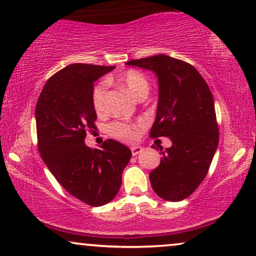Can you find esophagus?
<instances>
[{"label": "esophagus", "instance_id": "obj_1", "mask_svg": "<svg viewBox=\"0 0 256 256\" xmlns=\"http://www.w3.org/2000/svg\"><path fill=\"white\" fill-rule=\"evenodd\" d=\"M130 150H132V156H136V155H138V154L142 152L143 148H142V146H132Z\"/></svg>", "mask_w": 256, "mask_h": 256}]
</instances>
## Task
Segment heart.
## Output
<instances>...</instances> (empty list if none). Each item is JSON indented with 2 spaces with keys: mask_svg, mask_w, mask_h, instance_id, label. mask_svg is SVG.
I'll return each instance as SVG.
<instances>
[{
  "mask_svg": "<svg viewBox=\"0 0 256 256\" xmlns=\"http://www.w3.org/2000/svg\"><path fill=\"white\" fill-rule=\"evenodd\" d=\"M118 82L129 94L136 99H142L148 96L150 84L146 76L140 71L130 70L118 76ZM106 82H98L92 90V104L98 114L104 113V94H106ZM138 122L128 121H114L108 126V132L113 138L124 142H132L138 138Z\"/></svg>",
  "mask_w": 256,
  "mask_h": 256,
  "instance_id": "1",
  "label": "heart"
}]
</instances>
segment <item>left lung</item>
<instances>
[{"mask_svg": "<svg viewBox=\"0 0 256 256\" xmlns=\"http://www.w3.org/2000/svg\"><path fill=\"white\" fill-rule=\"evenodd\" d=\"M152 70L158 78L156 120L150 138H170L172 146L149 174L158 197L180 202L196 191L211 166L219 142L214 101L210 87L188 62L166 54L127 62Z\"/></svg>", "mask_w": 256, "mask_h": 256, "instance_id": "1", "label": "left lung"}]
</instances>
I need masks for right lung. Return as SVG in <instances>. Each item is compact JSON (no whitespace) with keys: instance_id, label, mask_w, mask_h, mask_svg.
<instances>
[{"instance_id":"add662e5","label":"right lung","mask_w":256,"mask_h":256,"mask_svg":"<svg viewBox=\"0 0 256 256\" xmlns=\"http://www.w3.org/2000/svg\"><path fill=\"white\" fill-rule=\"evenodd\" d=\"M115 66L71 64L50 76L36 104L38 152L58 183L90 206L110 202L120 190L132 157L127 146L107 140L101 149L85 144L96 128L93 84Z\"/></svg>"}]
</instances>
